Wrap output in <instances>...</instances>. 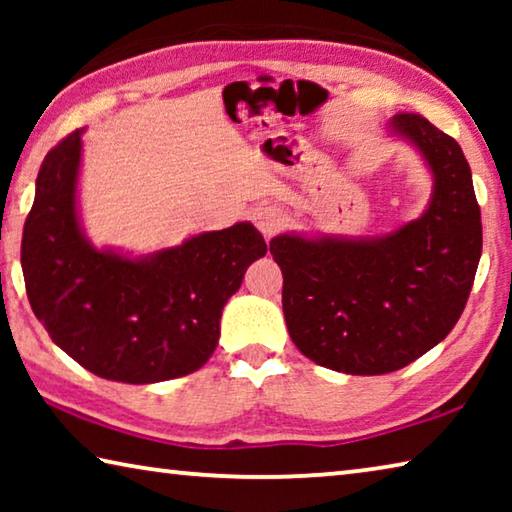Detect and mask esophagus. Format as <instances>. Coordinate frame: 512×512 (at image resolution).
I'll use <instances>...</instances> for the list:
<instances>
[{"label": "esophagus", "instance_id": "esophagus-1", "mask_svg": "<svg viewBox=\"0 0 512 512\" xmlns=\"http://www.w3.org/2000/svg\"><path fill=\"white\" fill-rule=\"evenodd\" d=\"M250 219L257 225V230L262 232L264 237H273L284 228L287 223V214H284L277 205H257L253 212H250Z\"/></svg>", "mask_w": 512, "mask_h": 512}]
</instances>
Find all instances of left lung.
I'll return each mask as SVG.
<instances>
[{"mask_svg": "<svg viewBox=\"0 0 512 512\" xmlns=\"http://www.w3.org/2000/svg\"><path fill=\"white\" fill-rule=\"evenodd\" d=\"M393 131L433 171L420 219L377 239L271 241L291 341L318 366L348 375L400 370L443 341L463 314L481 259V210L461 146L415 112L395 115Z\"/></svg>", "mask_w": 512, "mask_h": 512, "instance_id": "8db88e82", "label": "left lung"}]
</instances>
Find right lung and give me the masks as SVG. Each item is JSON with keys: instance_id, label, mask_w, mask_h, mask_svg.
I'll return each instance as SVG.
<instances>
[{"instance_id": "1", "label": "right lung", "mask_w": 512, "mask_h": 512, "mask_svg": "<svg viewBox=\"0 0 512 512\" xmlns=\"http://www.w3.org/2000/svg\"><path fill=\"white\" fill-rule=\"evenodd\" d=\"M81 133L47 153L24 221L22 273L33 314L97 377L153 384L189 375L212 357L223 305L266 255V241L255 225L237 223L144 259L92 248L76 219Z\"/></svg>"}]
</instances>
